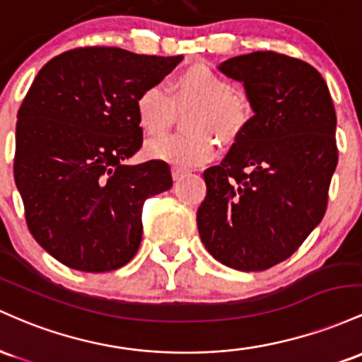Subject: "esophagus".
Returning <instances> with one entry per match:
<instances>
[{"mask_svg":"<svg viewBox=\"0 0 362 362\" xmlns=\"http://www.w3.org/2000/svg\"><path fill=\"white\" fill-rule=\"evenodd\" d=\"M186 174H188V170L182 169V168H173V180L177 181L181 180V177H185Z\"/></svg>","mask_w":362,"mask_h":362,"instance_id":"34e87169","label":"esophagus"}]
</instances>
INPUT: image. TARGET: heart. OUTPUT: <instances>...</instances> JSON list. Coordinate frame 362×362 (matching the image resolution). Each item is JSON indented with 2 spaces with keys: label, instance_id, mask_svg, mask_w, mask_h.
I'll list each match as a JSON object with an SVG mask.
<instances>
[{
  "label": "heart",
  "instance_id": "1",
  "mask_svg": "<svg viewBox=\"0 0 362 362\" xmlns=\"http://www.w3.org/2000/svg\"><path fill=\"white\" fill-rule=\"evenodd\" d=\"M168 91L152 83L138 93L135 100L136 121L150 136H157L169 128L174 109L194 105L186 117L188 135H165L147 145L148 156L174 164L202 165L218 156L217 136L226 145H233L253 117V105L246 93L234 92L226 76L212 68L194 64L174 75Z\"/></svg>",
  "mask_w": 362,
  "mask_h": 362
}]
</instances>
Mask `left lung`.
<instances>
[{"mask_svg": "<svg viewBox=\"0 0 362 362\" xmlns=\"http://www.w3.org/2000/svg\"><path fill=\"white\" fill-rule=\"evenodd\" d=\"M218 70L245 85L255 115L221 164L203 173L198 233L222 265L267 270L322 222L339 160L335 107L318 70L291 56L257 51Z\"/></svg>", "mask_w": 362, "mask_h": 362, "instance_id": "8db88e82", "label": "left lung"}]
</instances>
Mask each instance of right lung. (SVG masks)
I'll use <instances>...</instances> for the list:
<instances>
[{"instance_id":"obj_1","label":"right lung","mask_w":362,"mask_h":362,"mask_svg":"<svg viewBox=\"0 0 362 362\" xmlns=\"http://www.w3.org/2000/svg\"><path fill=\"white\" fill-rule=\"evenodd\" d=\"M182 56L78 47L37 73L18 109L13 174L30 234L80 272L127 265L141 241L147 198L173 186L164 160L124 165L140 150L138 93Z\"/></svg>"}]
</instances>
